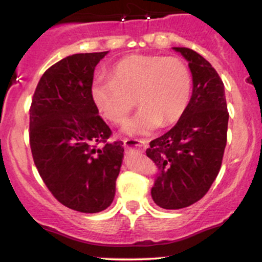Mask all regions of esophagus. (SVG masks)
Masks as SVG:
<instances>
[{"label":"esophagus","instance_id":"obj_1","mask_svg":"<svg viewBox=\"0 0 262 262\" xmlns=\"http://www.w3.org/2000/svg\"><path fill=\"white\" fill-rule=\"evenodd\" d=\"M123 143H124V146L127 149H139L141 150L145 146V143L141 140H137V139H124L123 140Z\"/></svg>","mask_w":262,"mask_h":262}]
</instances>
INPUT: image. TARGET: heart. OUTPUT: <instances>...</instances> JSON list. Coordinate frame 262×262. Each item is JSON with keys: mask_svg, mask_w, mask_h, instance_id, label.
I'll list each match as a JSON object with an SVG mask.
<instances>
[{"mask_svg": "<svg viewBox=\"0 0 262 262\" xmlns=\"http://www.w3.org/2000/svg\"><path fill=\"white\" fill-rule=\"evenodd\" d=\"M92 98L112 123L124 122L137 103L140 108L123 125L134 137H146L160 124H171L182 116L192 92L188 66L179 58L134 54L119 60L111 77H97Z\"/></svg>", "mask_w": 262, "mask_h": 262, "instance_id": "b5f03b06", "label": "heart"}]
</instances>
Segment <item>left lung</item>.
<instances>
[{
  "label": "left lung",
  "mask_w": 262,
  "mask_h": 262,
  "mask_svg": "<svg viewBox=\"0 0 262 262\" xmlns=\"http://www.w3.org/2000/svg\"><path fill=\"white\" fill-rule=\"evenodd\" d=\"M173 50L188 61L193 90L179 122L146 149L159 171L151 197L165 209L185 208L208 192L221 170L229 119L223 81L214 68L194 50Z\"/></svg>",
  "instance_id": "1"
}]
</instances>
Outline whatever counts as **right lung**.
Listing matches in <instances>:
<instances>
[{
  "label": "right lung",
  "mask_w": 262,
  "mask_h": 262,
  "mask_svg": "<svg viewBox=\"0 0 262 262\" xmlns=\"http://www.w3.org/2000/svg\"><path fill=\"white\" fill-rule=\"evenodd\" d=\"M108 52L74 54L39 80L29 110V144L39 175L60 203L97 213L113 202L122 141L98 116L93 71Z\"/></svg>",
  "instance_id": "1"
}]
</instances>
